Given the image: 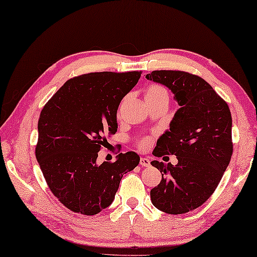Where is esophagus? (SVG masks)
Listing matches in <instances>:
<instances>
[{
	"label": "esophagus",
	"instance_id": "1",
	"mask_svg": "<svg viewBox=\"0 0 257 257\" xmlns=\"http://www.w3.org/2000/svg\"><path fill=\"white\" fill-rule=\"evenodd\" d=\"M140 165L142 167H149L150 166V161L148 158H141L140 159Z\"/></svg>",
	"mask_w": 257,
	"mask_h": 257
}]
</instances>
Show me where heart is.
Masks as SVG:
<instances>
[{
  "mask_svg": "<svg viewBox=\"0 0 257 257\" xmlns=\"http://www.w3.org/2000/svg\"><path fill=\"white\" fill-rule=\"evenodd\" d=\"M145 99L147 102H153V101H157L161 99L168 100V92L161 84H150L145 90ZM147 145H148V141L147 140H141L138 144L140 148H146Z\"/></svg>",
  "mask_w": 257,
  "mask_h": 257,
  "instance_id": "b5f03b06",
  "label": "heart"
}]
</instances>
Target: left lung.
I'll return each instance as SVG.
<instances>
[{
    "label": "left lung",
    "mask_w": 257,
    "mask_h": 257,
    "mask_svg": "<svg viewBox=\"0 0 257 257\" xmlns=\"http://www.w3.org/2000/svg\"><path fill=\"white\" fill-rule=\"evenodd\" d=\"M174 93L175 112L154 150L156 157L175 155L178 164L154 161L162 181L151 189L155 207L184 214L203 205L220 183L233 151L232 118L228 103L209 84L182 70H154L146 76Z\"/></svg>",
    "instance_id": "obj_1"
}]
</instances>
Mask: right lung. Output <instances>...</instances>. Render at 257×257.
I'll use <instances>...</instances> for the list:
<instances>
[{
    "label": "right lung",
    "instance_id": "1",
    "mask_svg": "<svg viewBox=\"0 0 257 257\" xmlns=\"http://www.w3.org/2000/svg\"><path fill=\"white\" fill-rule=\"evenodd\" d=\"M142 71H100L67 81L40 115L35 148L46 184L74 213L95 215L115 198L123 175L140 162L134 151L96 164L98 153L117 131V109Z\"/></svg>",
    "mask_w": 257,
    "mask_h": 257
}]
</instances>
